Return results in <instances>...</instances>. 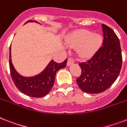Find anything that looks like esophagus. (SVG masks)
Returning a JSON list of instances; mask_svg holds the SVG:
<instances>
[{
  "label": "esophagus",
  "mask_w": 127,
  "mask_h": 127,
  "mask_svg": "<svg viewBox=\"0 0 127 127\" xmlns=\"http://www.w3.org/2000/svg\"><path fill=\"white\" fill-rule=\"evenodd\" d=\"M74 63V61L73 59L69 58L68 59V62H67V66H71L72 64H73Z\"/></svg>",
  "instance_id": "34e87169"
}]
</instances>
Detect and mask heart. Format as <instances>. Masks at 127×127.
Segmentation results:
<instances>
[{
    "mask_svg": "<svg viewBox=\"0 0 127 127\" xmlns=\"http://www.w3.org/2000/svg\"><path fill=\"white\" fill-rule=\"evenodd\" d=\"M102 38L98 34H92L87 31H79L71 34L66 40L69 47H78V53L82 58L92 57L102 44Z\"/></svg>",
    "mask_w": 127,
    "mask_h": 127,
    "instance_id": "obj_1",
    "label": "heart"
}]
</instances>
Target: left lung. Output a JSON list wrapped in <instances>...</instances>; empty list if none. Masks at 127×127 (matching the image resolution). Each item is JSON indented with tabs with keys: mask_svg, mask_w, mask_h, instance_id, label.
<instances>
[{
	"mask_svg": "<svg viewBox=\"0 0 127 127\" xmlns=\"http://www.w3.org/2000/svg\"><path fill=\"white\" fill-rule=\"evenodd\" d=\"M102 27V46L90 60L79 64L81 74L76 82L81 90L89 94H98L108 89L116 80L122 66L120 42L113 30Z\"/></svg>",
	"mask_w": 127,
	"mask_h": 127,
	"instance_id": "8db88e82",
	"label": "left lung"
}]
</instances>
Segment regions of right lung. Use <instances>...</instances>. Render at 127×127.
<instances>
[{
	"label": "right lung",
	"mask_w": 127,
	"mask_h": 127,
	"mask_svg": "<svg viewBox=\"0 0 127 127\" xmlns=\"http://www.w3.org/2000/svg\"><path fill=\"white\" fill-rule=\"evenodd\" d=\"M28 22L39 23L35 21L29 20L25 24ZM11 57L12 55L10 46L9 64L10 74L13 83L22 93L34 98L43 97L49 93L54 84L57 72L66 67L67 63V59L62 63H57L53 60H51L44 70L39 74L31 77H25L16 71L12 63Z\"/></svg>",
	"instance_id": "obj_1"
}]
</instances>
